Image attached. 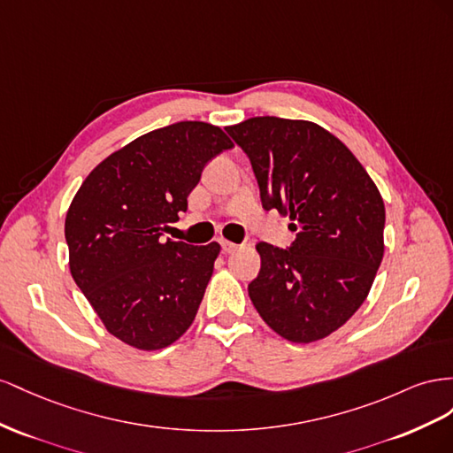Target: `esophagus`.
<instances>
[{
  "label": "esophagus",
  "instance_id": "1",
  "mask_svg": "<svg viewBox=\"0 0 453 453\" xmlns=\"http://www.w3.org/2000/svg\"><path fill=\"white\" fill-rule=\"evenodd\" d=\"M219 244H222V250L226 252V254H231V252H235L239 247L235 242H231V241H226V239H222L219 241Z\"/></svg>",
  "mask_w": 453,
  "mask_h": 453
}]
</instances>
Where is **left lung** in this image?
I'll return each instance as SVG.
<instances>
[{
	"instance_id": "1",
	"label": "left lung",
	"mask_w": 453,
	"mask_h": 453,
	"mask_svg": "<svg viewBox=\"0 0 453 453\" xmlns=\"http://www.w3.org/2000/svg\"><path fill=\"white\" fill-rule=\"evenodd\" d=\"M227 134L247 153L262 206L288 216L287 249L257 242L256 311L284 340L309 343L363 305L383 257L385 204L345 144L311 121L250 118Z\"/></svg>"
}]
</instances>
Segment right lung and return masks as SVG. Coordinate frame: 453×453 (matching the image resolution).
Returning a JSON list of instances; mask_svg holds the SVG:
<instances>
[{
  "mask_svg": "<svg viewBox=\"0 0 453 453\" xmlns=\"http://www.w3.org/2000/svg\"><path fill=\"white\" fill-rule=\"evenodd\" d=\"M234 148L219 127L180 121L133 140L90 173L66 214L70 271L115 338L174 343L197 315L219 244L161 239L188 211L204 165Z\"/></svg>",
  "mask_w": 453,
  "mask_h": 453,
  "instance_id": "1",
  "label": "right lung"
}]
</instances>
